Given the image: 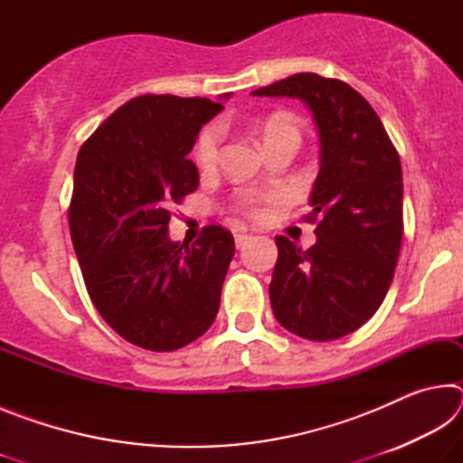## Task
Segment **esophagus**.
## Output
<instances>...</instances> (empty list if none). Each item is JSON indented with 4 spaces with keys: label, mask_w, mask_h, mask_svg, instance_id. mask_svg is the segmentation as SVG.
Returning a JSON list of instances; mask_svg holds the SVG:
<instances>
[{
    "label": "esophagus",
    "mask_w": 463,
    "mask_h": 463,
    "mask_svg": "<svg viewBox=\"0 0 463 463\" xmlns=\"http://www.w3.org/2000/svg\"><path fill=\"white\" fill-rule=\"evenodd\" d=\"M249 241H250V237H249L247 232H237V234H234V242H237V247H239V249L245 247Z\"/></svg>",
    "instance_id": "34e87169"
}]
</instances>
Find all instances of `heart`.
Segmentation results:
<instances>
[{
	"mask_svg": "<svg viewBox=\"0 0 463 463\" xmlns=\"http://www.w3.org/2000/svg\"><path fill=\"white\" fill-rule=\"evenodd\" d=\"M260 138L263 146L268 148L273 143H279V140H296L300 138V132H298L296 124L286 118V116H271V118L265 120L260 127ZM221 145H222V128L221 127H208L202 132L198 143L194 148V159L198 163V167L203 171H213L218 163V156H221Z\"/></svg>",
	"mask_w": 463,
	"mask_h": 463,
	"instance_id": "obj_1",
	"label": "heart"
}]
</instances>
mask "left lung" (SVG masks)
Returning a JSON list of instances; mask_svg holds the SVG:
<instances>
[{"label": "left lung", "instance_id": "left-lung-1", "mask_svg": "<svg viewBox=\"0 0 463 463\" xmlns=\"http://www.w3.org/2000/svg\"><path fill=\"white\" fill-rule=\"evenodd\" d=\"M250 93L304 101L320 140L310 192L317 242L302 250L276 237L273 315L302 339H341L375 315L394 278L402 242L401 159L373 108L339 80L296 73Z\"/></svg>", "mask_w": 463, "mask_h": 463}]
</instances>
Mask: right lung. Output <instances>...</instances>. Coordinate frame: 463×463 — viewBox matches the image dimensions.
<instances>
[{
    "label": "right lung",
    "mask_w": 463,
    "mask_h": 463,
    "mask_svg": "<svg viewBox=\"0 0 463 463\" xmlns=\"http://www.w3.org/2000/svg\"><path fill=\"white\" fill-rule=\"evenodd\" d=\"M221 99L135 98L77 155L69 229L85 288L101 318L148 351L195 341L221 307L232 234L210 224L185 247L167 232L171 203L198 187L187 155Z\"/></svg>",
    "instance_id": "right-lung-1"
}]
</instances>
